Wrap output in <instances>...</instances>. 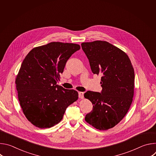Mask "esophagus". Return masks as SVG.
Segmentation results:
<instances>
[{"mask_svg": "<svg viewBox=\"0 0 156 156\" xmlns=\"http://www.w3.org/2000/svg\"><path fill=\"white\" fill-rule=\"evenodd\" d=\"M78 96L80 99H83L84 98V93L83 92H79L78 93Z\"/></svg>", "mask_w": 156, "mask_h": 156, "instance_id": "esophagus-1", "label": "esophagus"}]
</instances>
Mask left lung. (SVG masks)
Here are the masks:
<instances>
[{
  "instance_id": "obj_1",
  "label": "left lung",
  "mask_w": 156,
  "mask_h": 156,
  "mask_svg": "<svg viewBox=\"0 0 156 156\" xmlns=\"http://www.w3.org/2000/svg\"><path fill=\"white\" fill-rule=\"evenodd\" d=\"M92 72L101 75V93L88 91L84 94L93 108L85 120L96 129L106 130L125 116L134 94L135 72L128 56L106 41L83 42Z\"/></svg>"
}]
</instances>
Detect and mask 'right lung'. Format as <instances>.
Here are the masks:
<instances>
[{
  "label": "right lung",
  "mask_w": 156,
  "mask_h": 156,
  "mask_svg": "<svg viewBox=\"0 0 156 156\" xmlns=\"http://www.w3.org/2000/svg\"><path fill=\"white\" fill-rule=\"evenodd\" d=\"M80 49L78 44L50 42L33 49L22 63L15 83L22 110L40 128L59 123L65 110L78 98L73 90L57 84L65 64Z\"/></svg>",
  "instance_id": "obj_1"
}]
</instances>
